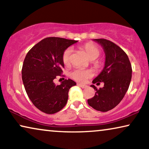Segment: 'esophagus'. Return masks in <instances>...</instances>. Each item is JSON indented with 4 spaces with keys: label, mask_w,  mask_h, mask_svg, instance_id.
<instances>
[{
    "label": "esophagus",
    "mask_w": 149,
    "mask_h": 149,
    "mask_svg": "<svg viewBox=\"0 0 149 149\" xmlns=\"http://www.w3.org/2000/svg\"><path fill=\"white\" fill-rule=\"evenodd\" d=\"M77 85L79 87H82V88H85V87H87V85H82V84H79V83H77Z\"/></svg>",
    "instance_id": "1"
}]
</instances>
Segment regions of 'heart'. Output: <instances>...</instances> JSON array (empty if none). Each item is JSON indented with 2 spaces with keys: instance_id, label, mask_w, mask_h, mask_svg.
<instances>
[{
  "instance_id": "obj_1",
  "label": "heart",
  "mask_w": 149,
  "mask_h": 149,
  "mask_svg": "<svg viewBox=\"0 0 149 149\" xmlns=\"http://www.w3.org/2000/svg\"><path fill=\"white\" fill-rule=\"evenodd\" d=\"M81 49L87 53V56L91 60H95L98 58L100 55V50L95 45L87 42L81 46ZM72 49L71 47H68L64 50L62 54V62L65 66H68L70 63V56L72 54ZM93 64L95 67L100 66V62L99 61H94ZM70 76L75 81L79 83H84L87 79L90 78L93 76V72L91 70H83V69L77 68L73 70L70 73Z\"/></svg>"
}]
</instances>
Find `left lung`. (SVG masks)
I'll return each mask as SVG.
<instances>
[{
    "instance_id": "left-lung-1",
    "label": "left lung",
    "mask_w": 149,
    "mask_h": 149,
    "mask_svg": "<svg viewBox=\"0 0 149 149\" xmlns=\"http://www.w3.org/2000/svg\"><path fill=\"white\" fill-rule=\"evenodd\" d=\"M93 40L102 47L106 58L103 70L92 83L104 85L99 89L91 85L96 92L87 102L96 111L107 112L119 104L127 92L132 79V65L125 52L114 42L104 38Z\"/></svg>"
}]
</instances>
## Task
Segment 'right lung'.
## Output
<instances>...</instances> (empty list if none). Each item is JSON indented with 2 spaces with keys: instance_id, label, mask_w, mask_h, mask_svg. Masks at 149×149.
Wrapping results in <instances>:
<instances>
[{
  "instance_id": "1",
  "label": "right lung",
  "mask_w": 149,
  "mask_h": 149,
  "mask_svg": "<svg viewBox=\"0 0 149 149\" xmlns=\"http://www.w3.org/2000/svg\"><path fill=\"white\" fill-rule=\"evenodd\" d=\"M78 42L60 37H47L36 44L26 54L22 77L28 96L40 111L54 114L66 104L68 91L76 85L74 81L65 79L60 85L54 80L61 76L64 64V50Z\"/></svg>"
}]
</instances>
